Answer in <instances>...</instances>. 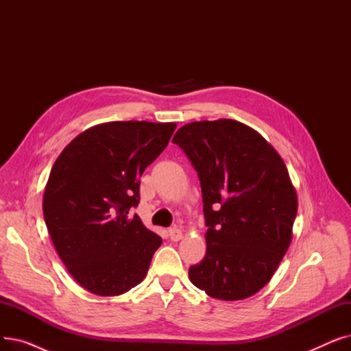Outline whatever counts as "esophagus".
<instances>
[{"label": "esophagus", "instance_id": "esophagus-1", "mask_svg": "<svg viewBox=\"0 0 351 351\" xmlns=\"http://www.w3.org/2000/svg\"><path fill=\"white\" fill-rule=\"evenodd\" d=\"M169 236H171V239H172L173 242H178V241H180V239L183 237V232L179 228H172L169 230Z\"/></svg>", "mask_w": 351, "mask_h": 351}]
</instances>
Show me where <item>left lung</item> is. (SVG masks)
I'll list each match as a JSON object with an SVG mask.
<instances>
[{
  "mask_svg": "<svg viewBox=\"0 0 351 351\" xmlns=\"http://www.w3.org/2000/svg\"><path fill=\"white\" fill-rule=\"evenodd\" d=\"M197 172L208 232L204 261L189 279L208 296L247 299L265 287L286 254L298 193L278 151L233 119L199 121L175 134Z\"/></svg>",
  "mask_w": 351,
  "mask_h": 351,
  "instance_id": "1",
  "label": "left lung"
}]
</instances>
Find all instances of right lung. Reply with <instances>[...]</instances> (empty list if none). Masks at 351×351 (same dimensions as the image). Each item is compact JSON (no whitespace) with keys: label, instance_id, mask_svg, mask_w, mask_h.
I'll return each instance as SVG.
<instances>
[{"label":"right lung","instance_id":"add662e5","mask_svg":"<svg viewBox=\"0 0 351 351\" xmlns=\"http://www.w3.org/2000/svg\"><path fill=\"white\" fill-rule=\"evenodd\" d=\"M175 122L114 121L73 138L55 160L43 212L62 263L98 296L138 286L162 245L138 215L139 178L168 145Z\"/></svg>","mask_w":351,"mask_h":351}]
</instances>
